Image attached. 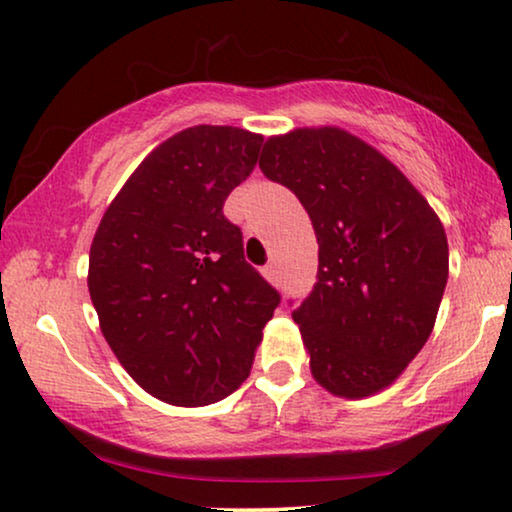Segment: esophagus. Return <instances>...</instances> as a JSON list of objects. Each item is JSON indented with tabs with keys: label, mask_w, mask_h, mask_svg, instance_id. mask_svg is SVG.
Segmentation results:
<instances>
[{
	"label": "esophagus",
	"mask_w": 512,
	"mask_h": 512,
	"mask_svg": "<svg viewBox=\"0 0 512 512\" xmlns=\"http://www.w3.org/2000/svg\"><path fill=\"white\" fill-rule=\"evenodd\" d=\"M263 277L265 279H268V282L270 284H279V270H277V265L275 263H270V265H265V268H263Z\"/></svg>",
	"instance_id": "1"
}]
</instances>
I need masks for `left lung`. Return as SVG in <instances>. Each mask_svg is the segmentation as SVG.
I'll use <instances>...</instances> for the list:
<instances>
[{
    "instance_id": "8db88e82",
    "label": "left lung",
    "mask_w": 512,
    "mask_h": 512,
    "mask_svg": "<svg viewBox=\"0 0 512 512\" xmlns=\"http://www.w3.org/2000/svg\"><path fill=\"white\" fill-rule=\"evenodd\" d=\"M258 165L296 193L317 233V284L293 310L312 377L342 398L387 389L443 300L450 249L438 214L389 158L335 125L268 137Z\"/></svg>"
}]
</instances>
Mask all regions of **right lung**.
<instances>
[{
	"mask_svg": "<svg viewBox=\"0 0 512 512\" xmlns=\"http://www.w3.org/2000/svg\"><path fill=\"white\" fill-rule=\"evenodd\" d=\"M263 137L193 125L158 144L104 212L88 291L104 340L158 401L195 408L249 377L279 293L244 261L223 202L254 172Z\"/></svg>",
	"mask_w": 512,
	"mask_h": 512,
	"instance_id": "1",
	"label": "right lung"
}]
</instances>
